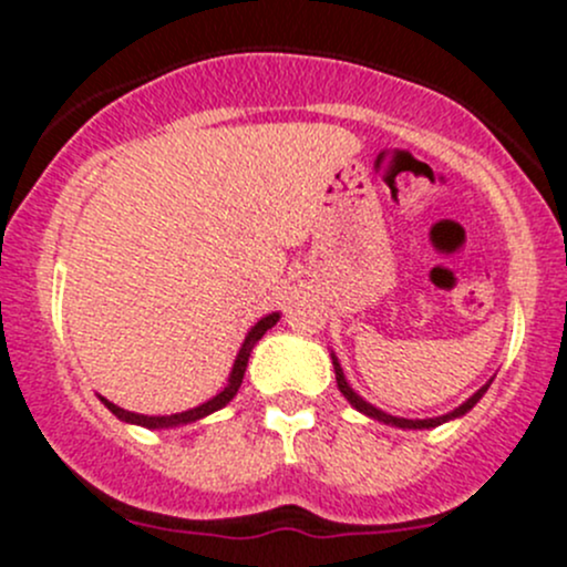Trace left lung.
Masks as SVG:
<instances>
[{"instance_id": "left-lung-1", "label": "left lung", "mask_w": 567, "mask_h": 567, "mask_svg": "<svg viewBox=\"0 0 567 567\" xmlns=\"http://www.w3.org/2000/svg\"><path fill=\"white\" fill-rule=\"evenodd\" d=\"M334 359V357H331ZM334 373H337V386H340V392L346 394V400L348 403L353 405V409L357 411H362V414H368V416H373V420H379V422H384V425H394V427H436V425H442V422H447V420H453V416H461V414H466L468 409H472L474 403H477L480 398H483L485 394V390H488V386H483V390H477L472 394V398L466 400V403L463 405H458V409L453 411V414H444V416H433V420H403V416H392V414H384V411L381 409H375V405H370L368 400H362L359 398L357 392L351 390V386H348V381H346V375H342V368L340 364H337V359H334Z\"/></svg>"}]
</instances>
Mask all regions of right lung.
Here are the masks:
<instances>
[{
  "label": "right lung",
  "mask_w": 567,
  "mask_h": 567,
  "mask_svg": "<svg viewBox=\"0 0 567 567\" xmlns=\"http://www.w3.org/2000/svg\"><path fill=\"white\" fill-rule=\"evenodd\" d=\"M277 320H279V312H274V316H266L262 320H257L255 326H251V331L247 334V340H244L241 351H238L236 364H233L230 384H227L225 390H221L219 394H216V398H210L208 403L197 405V409H188V411H183V414H169V416H145V414H134V411L120 409V405L109 403V400H104V398H101V400H104V405H106L109 411H112L114 416H117V420H123V422H134V425H142V427H175V425H186V422H197V420H203V416L214 414V411H219L221 405H227V403H230L233 398H236L238 386H241V381H244V370H247V362H249L251 348H255V342L260 340V337L266 334V331L271 329V326L277 323Z\"/></svg>",
  "instance_id": "obj_1"
}]
</instances>
